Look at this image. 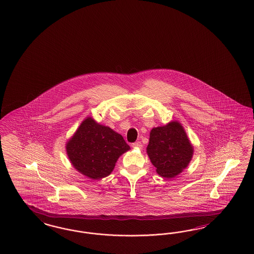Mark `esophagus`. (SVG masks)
<instances>
[{
    "label": "esophagus",
    "instance_id": "obj_1",
    "mask_svg": "<svg viewBox=\"0 0 254 254\" xmlns=\"http://www.w3.org/2000/svg\"><path fill=\"white\" fill-rule=\"evenodd\" d=\"M131 147H134V148H142V144H141V142H135V143L131 144Z\"/></svg>",
    "mask_w": 254,
    "mask_h": 254
}]
</instances>
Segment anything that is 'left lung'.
<instances>
[{
  "label": "left lung",
  "instance_id": "8db88e82",
  "mask_svg": "<svg viewBox=\"0 0 254 254\" xmlns=\"http://www.w3.org/2000/svg\"><path fill=\"white\" fill-rule=\"evenodd\" d=\"M147 153L156 172L165 179H172L188 166L193 147L182 125L174 121L150 131Z\"/></svg>",
  "mask_w": 254,
  "mask_h": 254
}]
</instances>
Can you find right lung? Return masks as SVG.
Masks as SVG:
<instances>
[{
  "mask_svg": "<svg viewBox=\"0 0 254 254\" xmlns=\"http://www.w3.org/2000/svg\"><path fill=\"white\" fill-rule=\"evenodd\" d=\"M130 149L123 136L88 117L82 122L66 151L71 164L82 175L100 180L110 175L119 157Z\"/></svg>",
  "mask_w": 254,
  "mask_h": 254,
  "instance_id": "obj_1",
  "label": "right lung"
}]
</instances>
